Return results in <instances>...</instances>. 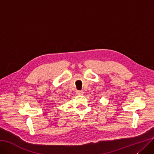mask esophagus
Returning <instances> with one entry per match:
<instances>
[{
  "instance_id": "34e87169",
  "label": "esophagus",
  "mask_w": 154,
  "mask_h": 154,
  "mask_svg": "<svg viewBox=\"0 0 154 154\" xmlns=\"http://www.w3.org/2000/svg\"><path fill=\"white\" fill-rule=\"evenodd\" d=\"M76 94H77L78 95H83L84 92H83V91H82V90H78V91H76Z\"/></svg>"
}]
</instances>
